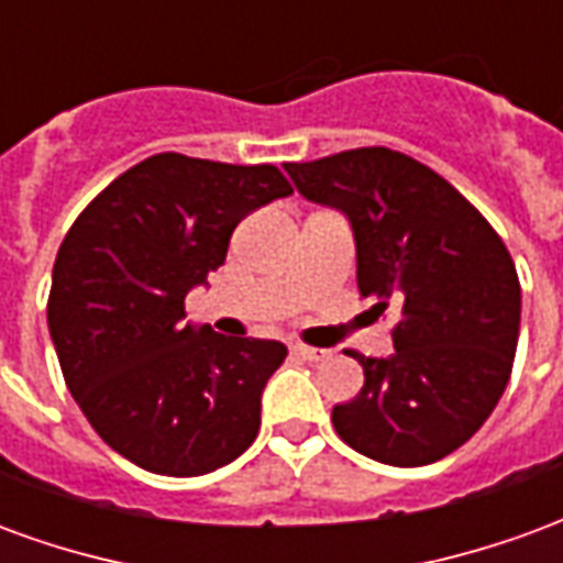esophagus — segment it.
I'll use <instances>...</instances> for the list:
<instances>
[{
    "instance_id": "esophagus-1",
    "label": "esophagus",
    "mask_w": 563,
    "mask_h": 563,
    "mask_svg": "<svg viewBox=\"0 0 563 563\" xmlns=\"http://www.w3.org/2000/svg\"><path fill=\"white\" fill-rule=\"evenodd\" d=\"M289 350H292L295 358H301V362H322V358L329 355V353H325V350H317V346H307V343H292Z\"/></svg>"
}]
</instances>
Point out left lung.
<instances>
[{
    "mask_svg": "<svg viewBox=\"0 0 563 563\" xmlns=\"http://www.w3.org/2000/svg\"><path fill=\"white\" fill-rule=\"evenodd\" d=\"M286 172L301 196L350 217L371 310L398 307L389 358L346 353L365 367V386L331 410L334 431L383 464L440 461L507 389L521 319L507 244L455 186L398 150H343L286 162Z\"/></svg>",
    "mask_w": 563,
    "mask_h": 563,
    "instance_id": "left-lung-1",
    "label": "left lung"
}]
</instances>
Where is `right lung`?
I'll return each instance as SVG.
<instances>
[{"instance_id": "obj_1", "label": "right lung", "mask_w": 563, "mask_h": 563, "mask_svg": "<svg viewBox=\"0 0 563 563\" xmlns=\"http://www.w3.org/2000/svg\"><path fill=\"white\" fill-rule=\"evenodd\" d=\"M292 192L277 165L156 153L92 198L59 244L47 329L68 391L108 446L162 476H201L258 434L280 341L186 325V292L234 225Z\"/></svg>"}]
</instances>
